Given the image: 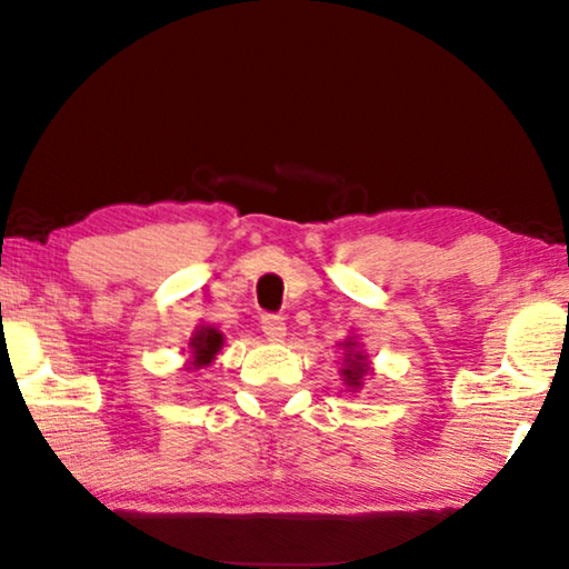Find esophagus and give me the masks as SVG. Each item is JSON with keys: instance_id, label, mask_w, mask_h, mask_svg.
I'll return each instance as SVG.
<instances>
[{"instance_id": "34e87169", "label": "esophagus", "mask_w": 569, "mask_h": 569, "mask_svg": "<svg viewBox=\"0 0 569 569\" xmlns=\"http://www.w3.org/2000/svg\"><path fill=\"white\" fill-rule=\"evenodd\" d=\"M260 329L270 342H281L286 337V321L283 317H278V313H266V317L260 319Z\"/></svg>"}]
</instances>
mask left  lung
Wrapping results in <instances>:
<instances>
[{
  "label": "left lung",
  "instance_id": "1",
  "mask_svg": "<svg viewBox=\"0 0 569 569\" xmlns=\"http://www.w3.org/2000/svg\"><path fill=\"white\" fill-rule=\"evenodd\" d=\"M347 347H350V342H347ZM362 360H366L362 355H350V358H347L350 366L345 368V378L350 380V386H355V388L360 386V378L366 376V362H362Z\"/></svg>",
  "mask_w": 569,
  "mask_h": 569
}]
</instances>
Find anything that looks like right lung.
I'll use <instances>...</instances> for the list:
<instances>
[{"label":"right lung","instance_id":"add662e5","mask_svg":"<svg viewBox=\"0 0 569 569\" xmlns=\"http://www.w3.org/2000/svg\"><path fill=\"white\" fill-rule=\"evenodd\" d=\"M191 350H193V366H209L214 360V355L222 350V335L211 327H201L197 335L191 339Z\"/></svg>","mask_w":569,"mask_h":569}]
</instances>
